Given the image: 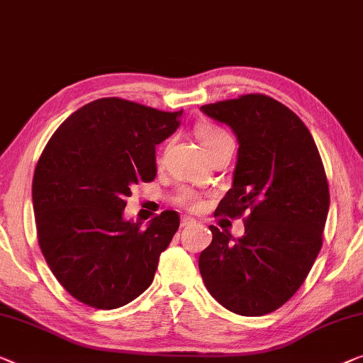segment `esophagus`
I'll use <instances>...</instances> for the list:
<instances>
[{
    "label": "esophagus",
    "mask_w": 363,
    "mask_h": 363,
    "mask_svg": "<svg viewBox=\"0 0 363 363\" xmlns=\"http://www.w3.org/2000/svg\"><path fill=\"white\" fill-rule=\"evenodd\" d=\"M193 224H196V220H194L193 218H182L183 228H188V225H193Z\"/></svg>",
    "instance_id": "34e87169"
}]
</instances>
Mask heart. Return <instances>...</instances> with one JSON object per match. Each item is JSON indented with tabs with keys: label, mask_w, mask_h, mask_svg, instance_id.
I'll return each mask as SVG.
<instances>
[{
	"label": "heart",
	"mask_w": 363,
	"mask_h": 363,
	"mask_svg": "<svg viewBox=\"0 0 363 363\" xmlns=\"http://www.w3.org/2000/svg\"><path fill=\"white\" fill-rule=\"evenodd\" d=\"M198 135L199 139H201L208 154L216 150L220 144L233 140L230 135L225 133L224 129L218 128V125H203V128L198 129ZM173 203L183 209H188V211H196V209L201 208L203 204L201 198H199L193 190H190V188H182V190H178V193L173 196Z\"/></svg>",
	"instance_id": "heart-1"
}]
</instances>
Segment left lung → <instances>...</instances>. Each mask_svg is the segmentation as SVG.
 <instances>
[{"label": "left lung", "mask_w": 363, "mask_h": 363, "mask_svg": "<svg viewBox=\"0 0 363 363\" xmlns=\"http://www.w3.org/2000/svg\"><path fill=\"white\" fill-rule=\"evenodd\" d=\"M239 140L233 188L214 216L244 218L245 234L209 225L213 242L199 272L213 298L240 316L283 306L306 280L323 247L329 185L311 133L290 108L267 94L204 104Z\"/></svg>", "instance_id": "obj_1"}]
</instances>
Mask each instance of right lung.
Masks as SVG:
<instances>
[{
    "label": "right lung",
    "instance_id": "add662e5",
    "mask_svg": "<svg viewBox=\"0 0 363 363\" xmlns=\"http://www.w3.org/2000/svg\"><path fill=\"white\" fill-rule=\"evenodd\" d=\"M182 114L94 99L42 150L33 178L40 250L60 285L86 306L121 308L154 280L180 216L167 209L140 229L123 211L130 188L155 178V145L175 133Z\"/></svg>",
    "mask_w": 363,
    "mask_h": 363
}]
</instances>
